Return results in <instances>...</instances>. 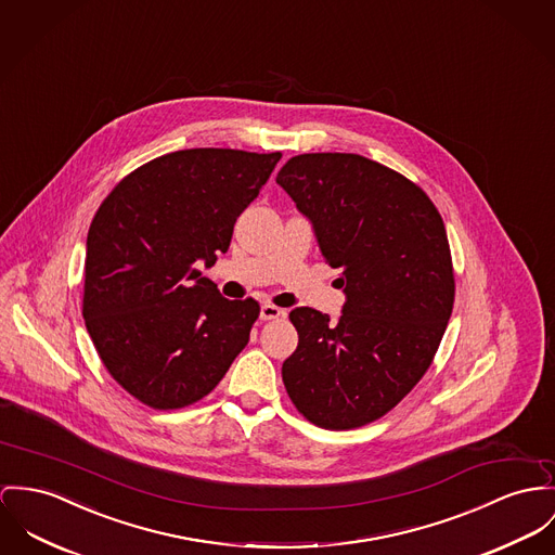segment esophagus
Masks as SVG:
<instances>
[{
  "label": "esophagus",
  "mask_w": 555,
  "mask_h": 555,
  "mask_svg": "<svg viewBox=\"0 0 555 555\" xmlns=\"http://www.w3.org/2000/svg\"><path fill=\"white\" fill-rule=\"evenodd\" d=\"M281 317H285V310H281L274 304H261V308H259L261 321H272V319H281Z\"/></svg>",
  "instance_id": "1"
}]
</instances>
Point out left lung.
Masks as SVG:
<instances>
[{"instance_id": "obj_1", "label": "left lung", "mask_w": 555, "mask_h": 555, "mask_svg": "<svg viewBox=\"0 0 555 555\" xmlns=\"http://www.w3.org/2000/svg\"><path fill=\"white\" fill-rule=\"evenodd\" d=\"M276 183L346 296L338 321L289 312L299 341L283 383L317 427H363L418 384L443 338L454 304L443 219L416 183L359 154H299Z\"/></svg>"}]
</instances>
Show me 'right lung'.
I'll return each instance as SVG.
<instances>
[{"mask_svg":"<svg viewBox=\"0 0 555 555\" xmlns=\"http://www.w3.org/2000/svg\"><path fill=\"white\" fill-rule=\"evenodd\" d=\"M281 152L196 147L160 156L103 201L86 238V330L112 378L154 410L214 390L247 346L256 299H225L211 268Z\"/></svg>","mask_w":555,"mask_h":555,"instance_id":"right-lung-1","label":"right lung"}]
</instances>
